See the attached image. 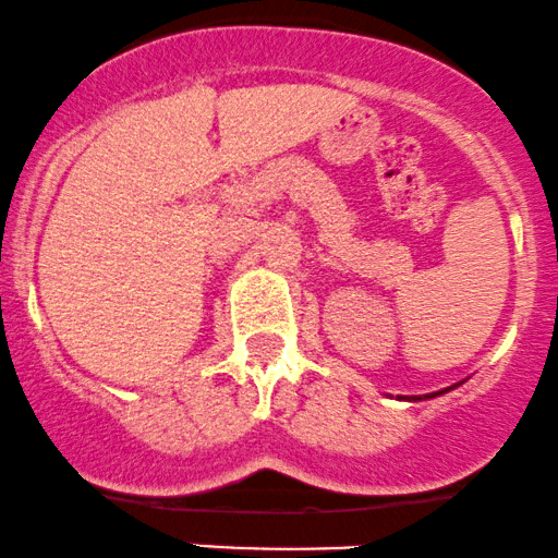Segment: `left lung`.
Masks as SVG:
<instances>
[{
    "mask_svg": "<svg viewBox=\"0 0 558 558\" xmlns=\"http://www.w3.org/2000/svg\"><path fill=\"white\" fill-rule=\"evenodd\" d=\"M449 389H444V391H434V395H425V397H402V399H408V402H421V399H434V397H438V395H447Z\"/></svg>",
    "mask_w": 558,
    "mask_h": 558,
    "instance_id": "1",
    "label": "left lung"
}]
</instances>
